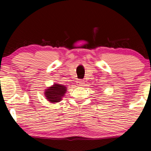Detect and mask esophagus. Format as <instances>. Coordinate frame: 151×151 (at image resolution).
<instances>
[{"mask_svg": "<svg viewBox=\"0 0 151 151\" xmlns=\"http://www.w3.org/2000/svg\"><path fill=\"white\" fill-rule=\"evenodd\" d=\"M84 81H83V80H78V81H77V85H78V86H83V85H84Z\"/></svg>", "mask_w": 151, "mask_h": 151, "instance_id": "obj_1", "label": "esophagus"}]
</instances>
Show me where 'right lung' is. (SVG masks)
Segmentation results:
<instances>
[{"instance_id": "right-lung-1", "label": "right lung", "mask_w": 151, "mask_h": 151, "mask_svg": "<svg viewBox=\"0 0 151 151\" xmlns=\"http://www.w3.org/2000/svg\"><path fill=\"white\" fill-rule=\"evenodd\" d=\"M66 92L65 86L60 84H54L45 91V96L48 101L52 103H58L61 101L63 97Z\"/></svg>"}]
</instances>
